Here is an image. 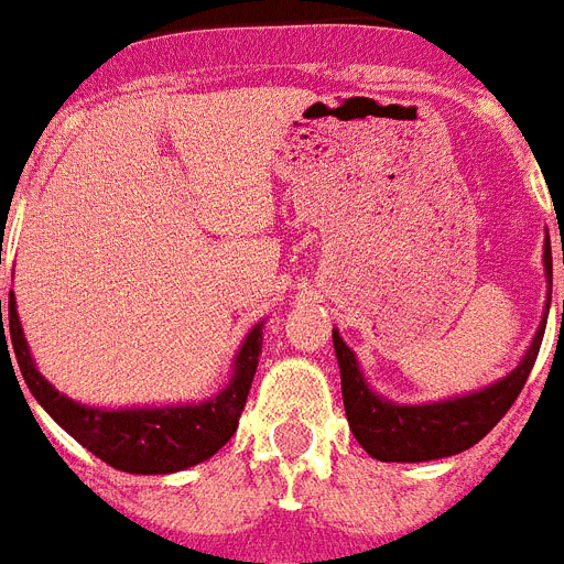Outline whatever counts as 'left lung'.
<instances>
[{
    "mask_svg": "<svg viewBox=\"0 0 564 564\" xmlns=\"http://www.w3.org/2000/svg\"><path fill=\"white\" fill-rule=\"evenodd\" d=\"M544 272H547V283H553L551 242L544 246ZM547 307H551V295H547ZM544 325H547V318L533 336L521 362L507 377H500L480 392H468L463 398H447V401L436 403H392L371 392L354 351L343 343L339 330H334L336 360H339V375H343L345 415L354 430V438L366 447V454L380 463H427V459L463 454L477 445L516 403L527 377L533 371L539 348H542Z\"/></svg>",
    "mask_w": 564,
    "mask_h": 564,
    "instance_id": "1",
    "label": "left lung"
}]
</instances>
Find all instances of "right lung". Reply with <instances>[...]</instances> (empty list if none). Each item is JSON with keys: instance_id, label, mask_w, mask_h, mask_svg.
Here are the masks:
<instances>
[{"instance_id": "obj_1", "label": "right lung", "mask_w": 564, "mask_h": 564, "mask_svg": "<svg viewBox=\"0 0 564 564\" xmlns=\"http://www.w3.org/2000/svg\"><path fill=\"white\" fill-rule=\"evenodd\" d=\"M0 357L20 366V375L37 403L61 424V427L82 442L101 463L113 465L128 474H172L189 465L210 459L234 433L246 406L248 389L254 380L257 357L263 348V322L251 327L246 343L234 360V375L216 398L202 403H175V406H126V410H101L66 398L40 375L29 354V343L22 336L17 299L8 295V325H2L0 299ZM9 336H3V330ZM11 366V369H17ZM17 375V371H13Z\"/></svg>"}]
</instances>
